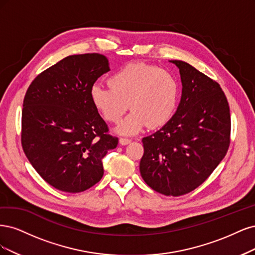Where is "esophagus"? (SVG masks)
<instances>
[{
  "label": "esophagus",
  "instance_id": "34e87169",
  "mask_svg": "<svg viewBox=\"0 0 255 255\" xmlns=\"http://www.w3.org/2000/svg\"><path fill=\"white\" fill-rule=\"evenodd\" d=\"M130 142H131V139L128 138V137H121V138H120V143H121L122 145H127V144H129Z\"/></svg>",
  "mask_w": 255,
  "mask_h": 255
}]
</instances>
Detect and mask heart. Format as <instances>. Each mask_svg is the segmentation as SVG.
I'll list each match as a JSON object with an SVG mask.
<instances>
[{"label":"heart","mask_w":255,"mask_h":255,"mask_svg":"<svg viewBox=\"0 0 255 255\" xmlns=\"http://www.w3.org/2000/svg\"><path fill=\"white\" fill-rule=\"evenodd\" d=\"M109 88L94 85L91 98L95 108L110 123L121 121V134L138 133L146 125L158 128L172 118L179 101V84L168 71L144 62L129 63L109 78Z\"/></svg>","instance_id":"b5f03b06"}]
</instances>
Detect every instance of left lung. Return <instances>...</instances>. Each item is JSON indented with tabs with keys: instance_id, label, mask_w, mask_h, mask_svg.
Listing matches in <instances>:
<instances>
[{
	"instance_id": "obj_1",
	"label": "left lung",
	"mask_w": 255,
	"mask_h": 255,
	"mask_svg": "<svg viewBox=\"0 0 255 255\" xmlns=\"http://www.w3.org/2000/svg\"><path fill=\"white\" fill-rule=\"evenodd\" d=\"M170 62L181 75V101L165 125L143 137L139 171L155 192L178 197L201 185L225 158L231 117L218 83L187 62Z\"/></svg>"
}]
</instances>
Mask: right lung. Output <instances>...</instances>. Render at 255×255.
Wrapping results in <instances>:
<instances>
[{
  "instance_id": "add662e5",
  "label": "right lung",
  "mask_w": 255,
  "mask_h": 255,
  "mask_svg": "<svg viewBox=\"0 0 255 255\" xmlns=\"http://www.w3.org/2000/svg\"><path fill=\"white\" fill-rule=\"evenodd\" d=\"M108 71L102 54L71 55L41 72L24 96L23 151L57 190L79 193L96 184L103 159L118 146L91 98L94 83Z\"/></svg>"
}]
</instances>
